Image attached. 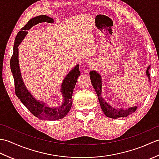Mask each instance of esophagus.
<instances>
[{
  "label": "esophagus",
  "mask_w": 159,
  "mask_h": 159,
  "mask_svg": "<svg viewBox=\"0 0 159 159\" xmlns=\"http://www.w3.org/2000/svg\"><path fill=\"white\" fill-rule=\"evenodd\" d=\"M87 66H89V67H92V64H90V63H89V64H87Z\"/></svg>",
  "instance_id": "1"
}]
</instances>
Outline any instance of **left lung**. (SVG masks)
<instances>
[{"instance_id": "8db88e82", "label": "left lung", "mask_w": 159, "mask_h": 159, "mask_svg": "<svg viewBox=\"0 0 159 159\" xmlns=\"http://www.w3.org/2000/svg\"><path fill=\"white\" fill-rule=\"evenodd\" d=\"M150 66L148 67L146 70V74L149 80H150V72L149 69ZM90 74V79L91 82H92V85L93 88L95 89L96 92L97 93L98 96L99 102L100 104L101 109H102L104 113L106 115V116L110 118H113V119H116L118 117H125L129 116L132 113L134 112L137 109V107H132L128 108V109H115L112 107L109 103L105 102V100L102 98L101 93H102V79H101V76L100 74L96 71H91L89 72Z\"/></svg>"}]
</instances>
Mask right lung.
<instances>
[{
    "mask_svg": "<svg viewBox=\"0 0 159 159\" xmlns=\"http://www.w3.org/2000/svg\"><path fill=\"white\" fill-rule=\"evenodd\" d=\"M40 22H54V20L46 15L36 16L31 19L26 25L21 29L22 31L18 32L17 35L13 52L10 59V67L14 79L15 92L16 96L29 111L33 116L39 120H57L65 117L68 113L72 104V93L76 85L78 77L80 76L79 65H77L71 70L65 77L61 84V93L63 96V102L58 107H49L42 101L38 100L29 92L24 83L21 73H20L19 61H18V46L22 42L23 39L27 34L28 31L32 26Z\"/></svg>",
    "mask_w": 159,
    "mask_h": 159,
    "instance_id": "obj_1",
    "label": "right lung"
}]
</instances>
